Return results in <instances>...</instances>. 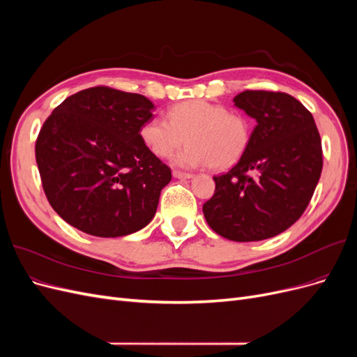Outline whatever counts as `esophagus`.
I'll list each match as a JSON object with an SVG mask.
<instances>
[{
    "instance_id": "obj_1",
    "label": "esophagus",
    "mask_w": 357,
    "mask_h": 357,
    "mask_svg": "<svg viewBox=\"0 0 357 357\" xmlns=\"http://www.w3.org/2000/svg\"><path fill=\"white\" fill-rule=\"evenodd\" d=\"M172 176H174L176 178H192L193 177V174H190V172H183L178 169L172 171Z\"/></svg>"
}]
</instances>
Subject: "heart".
<instances>
[{
  "instance_id": "heart-1",
  "label": "heart",
  "mask_w": 357,
  "mask_h": 357,
  "mask_svg": "<svg viewBox=\"0 0 357 357\" xmlns=\"http://www.w3.org/2000/svg\"><path fill=\"white\" fill-rule=\"evenodd\" d=\"M167 117L168 121L147 119L139 128V137L159 158H169L188 137L189 144L174 159L180 167L228 168L241 159L250 144V121L222 104L205 100L183 101L172 105Z\"/></svg>"
}]
</instances>
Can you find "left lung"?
<instances>
[{"label": "left lung", "mask_w": 357, "mask_h": 357, "mask_svg": "<svg viewBox=\"0 0 357 357\" xmlns=\"http://www.w3.org/2000/svg\"><path fill=\"white\" fill-rule=\"evenodd\" d=\"M234 104L256 126L238 164L213 177L214 195L202 211L223 238L261 241L305 211L321 174V139L312 114L289 93L244 91Z\"/></svg>", "instance_id": "8db88e82"}]
</instances>
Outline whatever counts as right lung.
<instances>
[{"mask_svg": "<svg viewBox=\"0 0 357 357\" xmlns=\"http://www.w3.org/2000/svg\"><path fill=\"white\" fill-rule=\"evenodd\" d=\"M144 95L96 86L62 101L36 143L43 189L74 228L102 238L143 229L171 169L139 137L153 117Z\"/></svg>", "mask_w": 357, "mask_h": 357, "instance_id": "right-lung-1", "label": "right lung"}]
</instances>
